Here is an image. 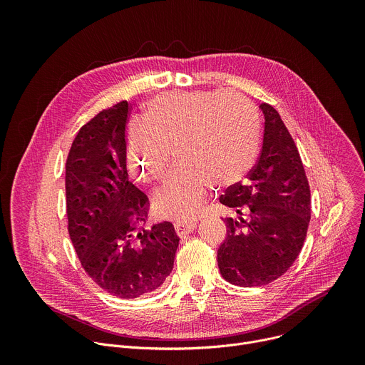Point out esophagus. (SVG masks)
<instances>
[{
	"mask_svg": "<svg viewBox=\"0 0 365 365\" xmlns=\"http://www.w3.org/2000/svg\"><path fill=\"white\" fill-rule=\"evenodd\" d=\"M196 227L195 221H179L175 224V231L179 237H185L187 234H190Z\"/></svg>",
	"mask_w": 365,
	"mask_h": 365,
	"instance_id": "1",
	"label": "esophagus"
}]
</instances>
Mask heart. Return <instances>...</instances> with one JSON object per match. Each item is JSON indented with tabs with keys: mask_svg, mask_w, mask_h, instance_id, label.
<instances>
[{
	"mask_svg": "<svg viewBox=\"0 0 365 365\" xmlns=\"http://www.w3.org/2000/svg\"><path fill=\"white\" fill-rule=\"evenodd\" d=\"M259 150V117L235 92H168L153 99L143 123L128 134V166L143 183H158L175 153L179 165L155 193V205L169 218L195 217L211 185L241 183Z\"/></svg>",
	"mask_w": 365,
	"mask_h": 365,
	"instance_id": "obj_1",
	"label": "heart"
}]
</instances>
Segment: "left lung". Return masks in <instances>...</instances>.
Returning a JSON list of instances; mask_svg holds the SVG:
<instances>
[{
  "mask_svg": "<svg viewBox=\"0 0 365 365\" xmlns=\"http://www.w3.org/2000/svg\"><path fill=\"white\" fill-rule=\"evenodd\" d=\"M263 147L245 182L220 202L237 212L225 218L218 248L222 277L235 286H264L283 276L297 258L310 221V189L299 150L279 113L263 102Z\"/></svg>",
  "mask_w": 365,
  "mask_h": 365,
  "instance_id": "8db88e82",
  "label": "left lung"
}]
</instances>
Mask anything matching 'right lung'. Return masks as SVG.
<instances>
[{
  "mask_svg": "<svg viewBox=\"0 0 365 365\" xmlns=\"http://www.w3.org/2000/svg\"><path fill=\"white\" fill-rule=\"evenodd\" d=\"M121 101L78 131L66 159L68 231L86 274L107 293L134 299L172 273L179 237L172 222L140 230L148 197L128 180L127 123Z\"/></svg>",
  "mask_w": 365,
  "mask_h": 365,
  "instance_id": "right-lung-1",
  "label": "right lung"
}]
</instances>
